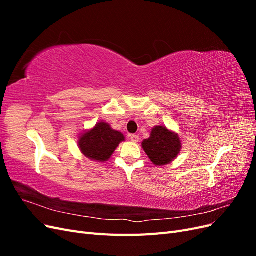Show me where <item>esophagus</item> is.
<instances>
[{"label": "esophagus", "instance_id": "34e87169", "mask_svg": "<svg viewBox=\"0 0 256 256\" xmlns=\"http://www.w3.org/2000/svg\"><path fill=\"white\" fill-rule=\"evenodd\" d=\"M128 138H129L130 140L132 141V142H138V136L136 134H129Z\"/></svg>", "mask_w": 256, "mask_h": 256}]
</instances>
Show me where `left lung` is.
<instances>
[{
    "label": "left lung",
    "instance_id": "left-lung-1",
    "mask_svg": "<svg viewBox=\"0 0 256 256\" xmlns=\"http://www.w3.org/2000/svg\"><path fill=\"white\" fill-rule=\"evenodd\" d=\"M142 146L152 164L159 166L172 162L182 148L180 136L162 126L152 128L150 138L144 140Z\"/></svg>",
    "mask_w": 256,
    "mask_h": 256
}]
</instances>
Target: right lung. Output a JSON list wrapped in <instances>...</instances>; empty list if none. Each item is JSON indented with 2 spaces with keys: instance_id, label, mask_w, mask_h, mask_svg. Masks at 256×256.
I'll return each mask as SVG.
<instances>
[{
  "instance_id": "add662e5",
  "label": "right lung",
  "mask_w": 256,
  "mask_h": 256,
  "mask_svg": "<svg viewBox=\"0 0 256 256\" xmlns=\"http://www.w3.org/2000/svg\"><path fill=\"white\" fill-rule=\"evenodd\" d=\"M125 136L113 130L109 124L100 122L92 130L80 136L79 146L82 154L96 161H106Z\"/></svg>"
}]
</instances>
